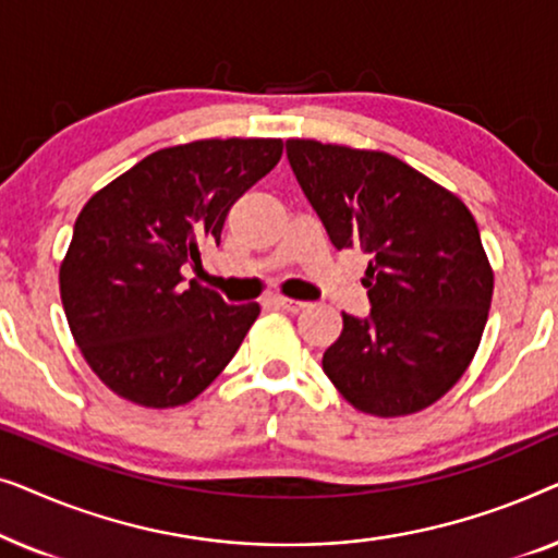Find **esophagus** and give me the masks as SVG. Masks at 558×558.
<instances>
[{
    "instance_id": "esophagus-1",
    "label": "esophagus",
    "mask_w": 558,
    "mask_h": 558,
    "mask_svg": "<svg viewBox=\"0 0 558 558\" xmlns=\"http://www.w3.org/2000/svg\"><path fill=\"white\" fill-rule=\"evenodd\" d=\"M271 302L277 304V307L287 310V312H300V310L307 307V302H302V300H289V296H281V294L271 296Z\"/></svg>"
}]
</instances>
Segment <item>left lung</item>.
<instances>
[{
  "label": "left lung",
  "mask_w": 558,
  "mask_h": 558,
  "mask_svg": "<svg viewBox=\"0 0 558 558\" xmlns=\"http://www.w3.org/2000/svg\"><path fill=\"white\" fill-rule=\"evenodd\" d=\"M289 165L335 248L371 254V317L342 312L323 371L380 418L416 414L468 371L493 302V266L460 197L399 157L289 140Z\"/></svg>",
  "instance_id": "8db88e82"
}]
</instances>
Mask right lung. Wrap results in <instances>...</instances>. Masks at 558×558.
I'll list each match as a JSON object with an SVG mask.
<instances>
[{"mask_svg":"<svg viewBox=\"0 0 558 558\" xmlns=\"http://www.w3.org/2000/svg\"><path fill=\"white\" fill-rule=\"evenodd\" d=\"M281 140H197L151 151L90 195L60 264V300L90 371L121 399L172 409L201 396L256 323L182 284V266L220 241L231 205L281 159Z\"/></svg>","mask_w":558,"mask_h":558,"instance_id":"obj_1","label":"right lung"}]
</instances>
